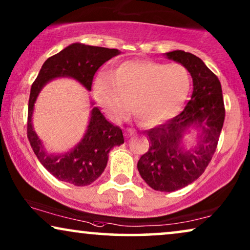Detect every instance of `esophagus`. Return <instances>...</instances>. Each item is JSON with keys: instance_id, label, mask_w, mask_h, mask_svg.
<instances>
[{"instance_id": "obj_1", "label": "esophagus", "mask_w": 250, "mask_h": 250, "mask_svg": "<svg viewBox=\"0 0 250 250\" xmlns=\"http://www.w3.org/2000/svg\"><path fill=\"white\" fill-rule=\"evenodd\" d=\"M135 134V129L134 128H126V135L129 136V135H133Z\"/></svg>"}]
</instances>
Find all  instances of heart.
I'll list each match as a JSON object with an SVG mask.
<instances>
[{"instance_id": "1", "label": "heart", "mask_w": 250, "mask_h": 250, "mask_svg": "<svg viewBox=\"0 0 250 250\" xmlns=\"http://www.w3.org/2000/svg\"><path fill=\"white\" fill-rule=\"evenodd\" d=\"M191 78L180 63L149 60L123 62L115 73L102 71L94 82L97 101L112 121L125 118L133 108L149 125L176 114L187 100Z\"/></svg>"}]
</instances>
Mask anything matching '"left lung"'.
Returning <instances> with one entry per match:
<instances>
[{
    "mask_svg": "<svg viewBox=\"0 0 250 250\" xmlns=\"http://www.w3.org/2000/svg\"><path fill=\"white\" fill-rule=\"evenodd\" d=\"M166 56L187 68L193 91L180 114L146 131L149 150L140 158L138 169L153 190L170 192L192 183L205 172L216 151L225 108L220 81L200 58L181 50ZM190 125L203 131L196 148L184 152L180 141Z\"/></svg>",
    "mask_w": 250,
    "mask_h": 250,
    "instance_id": "obj_1",
    "label": "left lung"
}]
</instances>
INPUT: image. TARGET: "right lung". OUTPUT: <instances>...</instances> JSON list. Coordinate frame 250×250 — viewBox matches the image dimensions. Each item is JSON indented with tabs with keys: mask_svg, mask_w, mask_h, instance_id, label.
<instances>
[{
	"mask_svg": "<svg viewBox=\"0 0 250 250\" xmlns=\"http://www.w3.org/2000/svg\"><path fill=\"white\" fill-rule=\"evenodd\" d=\"M117 54L119 51L116 49L74 43L50 57L34 81L28 102L27 138L40 163L58 180L77 187L94 182L107 166L109 151L112 146L124 143V136L118 126L109 123L99 108L94 107L83 140L70 152L58 156L47 155L32 125L37 95L47 82L60 76L73 77L91 91L97 70Z\"/></svg>",
	"mask_w": 250,
	"mask_h": 250,
	"instance_id": "add662e5",
	"label": "right lung"
}]
</instances>
